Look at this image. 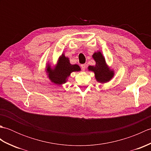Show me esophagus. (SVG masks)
I'll list each match as a JSON object with an SVG mask.
<instances>
[{
	"instance_id": "obj_1",
	"label": "esophagus",
	"mask_w": 151,
	"mask_h": 151,
	"mask_svg": "<svg viewBox=\"0 0 151 151\" xmlns=\"http://www.w3.org/2000/svg\"><path fill=\"white\" fill-rule=\"evenodd\" d=\"M81 68H82V70H84L86 69V64H82V65H81Z\"/></svg>"
}]
</instances>
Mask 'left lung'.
<instances>
[{
	"instance_id": "obj_1",
	"label": "left lung",
	"mask_w": 151,
	"mask_h": 151,
	"mask_svg": "<svg viewBox=\"0 0 151 151\" xmlns=\"http://www.w3.org/2000/svg\"><path fill=\"white\" fill-rule=\"evenodd\" d=\"M93 58L95 61V65H89L88 69L89 71L95 73V78L100 83H106L114 77V71L111 69L106 63L104 56L100 51L94 52L92 55Z\"/></svg>"
}]
</instances>
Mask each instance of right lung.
I'll list each match as a JSON object with an SVG mask.
<instances>
[{"label": "right lung", "mask_w": 151, "mask_h": 151, "mask_svg": "<svg viewBox=\"0 0 151 151\" xmlns=\"http://www.w3.org/2000/svg\"><path fill=\"white\" fill-rule=\"evenodd\" d=\"M81 67L77 64L72 65L67 57L62 54L59 57L55 67H51L48 63L46 67V73L50 81L56 85H62L67 81L68 77L73 72L80 71Z\"/></svg>", "instance_id": "add662e5"}]
</instances>
